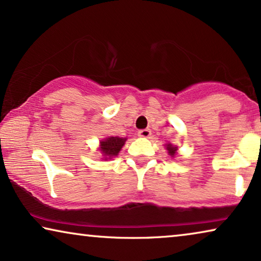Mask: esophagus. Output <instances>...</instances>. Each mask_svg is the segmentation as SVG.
Here are the masks:
<instances>
[{
	"mask_svg": "<svg viewBox=\"0 0 261 261\" xmlns=\"http://www.w3.org/2000/svg\"><path fill=\"white\" fill-rule=\"evenodd\" d=\"M151 134V129H148V128H146V129H140L138 132V135L141 138H148Z\"/></svg>",
	"mask_w": 261,
	"mask_h": 261,
	"instance_id": "obj_1",
	"label": "esophagus"
}]
</instances>
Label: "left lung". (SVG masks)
I'll use <instances>...</instances> for the list:
<instances>
[{"label": "left lung", "mask_w": 261, "mask_h": 261, "mask_svg": "<svg viewBox=\"0 0 261 261\" xmlns=\"http://www.w3.org/2000/svg\"><path fill=\"white\" fill-rule=\"evenodd\" d=\"M166 149H167V151H169V154L171 156H173L174 153H176V151H177V147H174V146L169 144V145H166Z\"/></svg>", "instance_id": "8db88e82"}]
</instances>
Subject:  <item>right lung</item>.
<instances>
[{
    "instance_id": "1",
    "label": "right lung",
    "mask_w": 261,
    "mask_h": 261,
    "mask_svg": "<svg viewBox=\"0 0 261 261\" xmlns=\"http://www.w3.org/2000/svg\"><path fill=\"white\" fill-rule=\"evenodd\" d=\"M126 140V138L110 137L108 139H106L105 141H101V151L108 159L113 158V156L117 155V153L121 151V148H122V146L124 145V141Z\"/></svg>"
}]
</instances>
